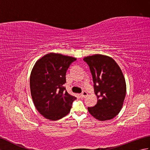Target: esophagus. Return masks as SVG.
<instances>
[{
	"instance_id": "1",
	"label": "esophagus",
	"mask_w": 150,
	"mask_h": 150,
	"mask_svg": "<svg viewBox=\"0 0 150 150\" xmlns=\"http://www.w3.org/2000/svg\"><path fill=\"white\" fill-rule=\"evenodd\" d=\"M87 95H88V93H87V92L83 91V92H82V93L81 94V97H82V98H84V97H86Z\"/></svg>"
}]
</instances>
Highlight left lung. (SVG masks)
I'll use <instances>...</instances> for the list:
<instances>
[{"instance_id": "8db88e82", "label": "left lung", "mask_w": 150, "mask_h": 150, "mask_svg": "<svg viewBox=\"0 0 150 150\" xmlns=\"http://www.w3.org/2000/svg\"><path fill=\"white\" fill-rule=\"evenodd\" d=\"M84 60L90 66L93 76L97 103L88 110L95 119H112L122 109L126 96V84L122 70L111 57L95 54Z\"/></svg>"}]
</instances>
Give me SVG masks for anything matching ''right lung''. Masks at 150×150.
<instances>
[{
	"label": "right lung",
	"mask_w": 150,
	"mask_h": 150,
	"mask_svg": "<svg viewBox=\"0 0 150 150\" xmlns=\"http://www.w3.org/2000/svg\"><path fill=\"white\" fill-rule=\"evenodd\" d=\"M76 59L50 53L37 60L31 70V97L37 111L47 119L59 120L69 113L76 97L68 93L64 84L67 69Z\"/></svg>",
	"instance_id": "obj_1"
}]
</instances>
